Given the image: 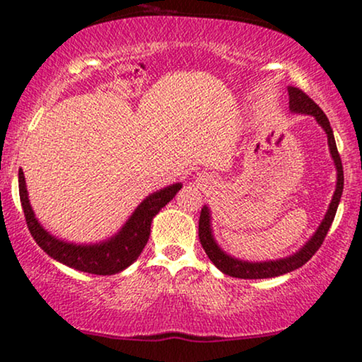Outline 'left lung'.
<instances>
[{"mask_svg": "<svg viewBox=\"0 0 362 362\" xmlns=\"http://www.w3.org/2000/svg\"><path fill=\"white\" fill-rule=\"evenodd\" d=\"M289 110L292 113H299V115H310L314 117V120L319 123V127L326 132L327 135V145L331 157L334 160V167H336L337 180H336V190H334L332 200L329 204L327 212L324 215L322 222L319 223L317 230L310 235V239L300 247L299 250H296L292 255L287 257L274 259V260H260V262H252V260H242L237 257H232L230 254H227L226 250H222V247L217 244L214 237L212 230V215H210V209L207 205H204L202 212H200L199 218V239L202 244L205 254L209 255V259L212 260L215 267L218 271L227 274L230 277H239V279H269V277H277L284 276V274L296 271V269L303 267L313 255L317 252V249L324 242V237L327 235L329 227L336 217L337 207H339L342 189H344V172H342V163L339 152H337L336 140H334V134L331 123H329L326 113L319 108V105H315L304 91H300L296 86H289Z\"/></svg>", "mask_w": 362, "mask_h": 362, "instance_id": "left-lung-1", "label": "left lung"}]
</instances>
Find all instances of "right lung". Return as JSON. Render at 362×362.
<instances>
[{
    "label": "right lung",
    "mask_w": 362,
    "mask_h": 362,
    "mask_svg": "<svg viewBox=\"0 0 362 362\" xmlns=\"http://www.w3.org/2000/svg\"><path fill=\"white\" fill-rule=\"evenodd\" d=\"M18 185H20V200L26 223L36 244L58 262L97 276H112L125 271L128 265L139 259L148 242L153 217L182 189V184H172L150 194L147 199L141 200V204L132 212L115 235L95 244H75V242L58 239L41 226L30 204L25 173L21 168L18 172Z\"/></svg>",
    "instance_id": "right-lung-1"
}]
</instances>
